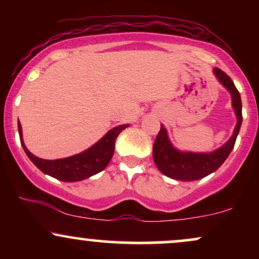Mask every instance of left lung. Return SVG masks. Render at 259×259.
<instances>
[{
  "label": "left lung",
  "mask_w": 259,
  "mask_h": 259,
  "mask_svg": "<svg viewBox=\"0 0 259 259\" xmlns=\"http://www.w3.org/2000/svg\"><path fill=\"white\" fill-rule=\"evenodd\" d=\"M213 74L231 96V106L236 115V125L234 127L233 135L223 146L212 152H190L174 147L169 140L167 129L163 124H160V130L153 144V160L160 173L170 179L180 181L200 180L214 173L233 151L242 123L241 96L235 88L233 80L223 70L214 68Z\"/></svg>",
  "instance_id": "left-lung-1"
}]
</instances>
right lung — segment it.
I'll use <instances>...</instances> for the list:
<instances>
[{"label": "right lung", "instance_id": "obj_1", "mask_svg": "<svg viewBox=\"0 0 259 259\" xmlns=\"http://www.w3.org/2000/svg\"><path fill=\"white\" fill-rule=\"evenodd\" d=\"M127 126L129 124L113 127L102 139H100L96 144L92 145L88 150L74 154V156L67 157V158L53 160L38 158L26 148L24 141H23L20 123H18V132H19L20 144L24 148L26 156L42 173L50 175L55 179L65 181V183H74V181L88 179L92 175L102 171L108 165L109 160L112 159L113 153H114L115 139Z\"/></svg>", "mask_w": 259, "mask_h": 259}]
</instances>
